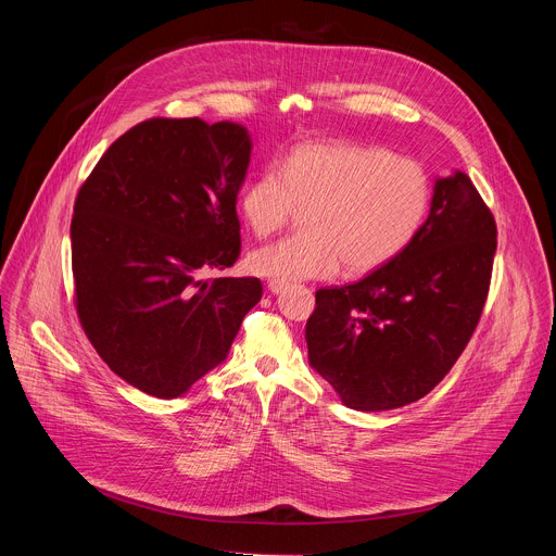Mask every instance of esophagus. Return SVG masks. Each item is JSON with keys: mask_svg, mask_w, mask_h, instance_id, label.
Masks as SVG:
<instances>
[{"mask_svg": "<svg viewBox=\"0 0 556 556\" xmlns=\"http://www.w3.org/2000/svg\"><path fill=\"white\" fill-rule=\"evenodd\" d=\"M288 286H290V283H288V281H283V279H270V281H268V290H270L273 294L283 292Z\"/></svg>", "mask_w": 556, "mask_h": 556, "instance_id": "esophagus-1", "label": "esophagus"}]
</instances>
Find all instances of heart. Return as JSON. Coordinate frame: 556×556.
I'll use <instances>...</instances> for the list:
<instances>
[{
    "instance_id": "heart-1",
    "label": "heart",
    "mask_w": 556,
    "mask_h": 556,
    "mask_svg": "<svg viewBox=\"0 0 556 556\" xmlns=\"http://www.w3.org/2000/svg\"><path fill=\"white\" fill-rule=\"evenodd\" d=\"M307 206L303 232L251 255L270 279H330L374 273L403 255L431 206V180L414 157L384 147L316 140L296 144L281 167H266L242 191L240 211L260 240Z\"/></svg>"
}]
</instances>
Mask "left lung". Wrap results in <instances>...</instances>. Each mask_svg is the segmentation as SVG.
I'll use <instances>...</instances> for the list:
<instances>
[{
	"label": "left lung",
	"instance_id": "obj_1",
	"mask_svg": "<svg viewBox=\"0 0 556 556\" xmlns=\"http://www.w3.org/2000/svg\"><path fill=\"white\" fill-rule=\"evenodd\" d=\"M497 224L470 178L435 180L412 247L356 283L316 290L309 365L356 412L427 395L468 345L489 296Z\"/></svg>",
	"mask_w": 556,
	"mask_h": 556
}]
</instances>
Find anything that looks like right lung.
Here are the masks:
<instances>
[{
    "label": "right lung",
    "mask_w": 556,
    "mask_h": 556,
    "mask_svg": "<svg viewBox=\"0 0 556 556\" xmlns=\"http://www.w3.org/2000/svg\"><path fill=\"white\" fill-rule=\"evenodd\" d=\"M249 163L242 125L149 118L78 189V321L108 367L155 399H178L217 367L262 299L257 277L202 279L240 257L235 202Z\"/></svg>",
    "instance_id": "right-lung-1"
}]
</instances>
